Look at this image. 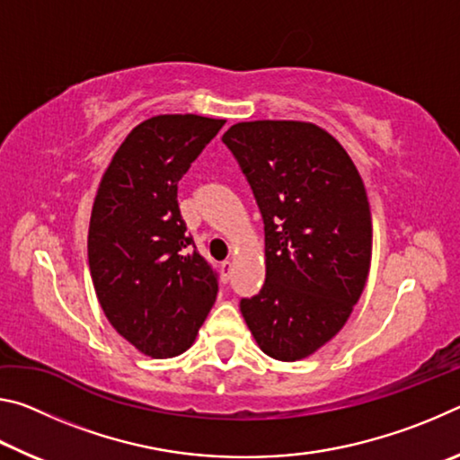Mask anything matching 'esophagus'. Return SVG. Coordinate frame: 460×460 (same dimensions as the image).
Here are the masks:
<instances>
[{"instance_id": "1", "label": "esophagus", "mask_w": 460, "mask_h": 460, "mask_svg": "<svg viewBox=\"0 0 460 460\" xmlns=\"http://www.w3.org/2000/svg\"><path fill=\"white\" fill-rule=\"evenodd\" d=\"M221 274H223V282H229V278L233 274V263L229 260L221 261Z\"/></svg>"}]
</instances>
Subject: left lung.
I'll return each instance as SVG.
<instances>
[{"mask_svg":"<svg viewBox=\"0 0 460 460\" xmlns=\"http://www.w3.org/2000/svg\"><path fill=\"white\" fill-rule=\"evenodd\" d=\"M223 144L266 233V282L241 298V314L263 353L305 359L342 329L367 282V192L342 146L313 123H235Z\"/></svg>","mask_w":460,"mask_h":460,"instance_id":"obj_1","label":"left lung"}]
</instances>
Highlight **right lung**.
Returning <instances> with one entry per match:
<instances>
[{"instance_id":"1","label":"right lung","mask_w":460,"mask_h":460,"mask_svg":"<svg viewBox=\"0 0 460 460\" xmlns=\"http://www.w3.org/2000/svg\"><path fill=\"white\" fill-rule=\"evenodd\" d=\"M225 119L158 115L131 129L99 184L89 268L107 321L137 351L168 359L189 349L219 292L178 208V181Z\"/></svg>"}]
</instances>
